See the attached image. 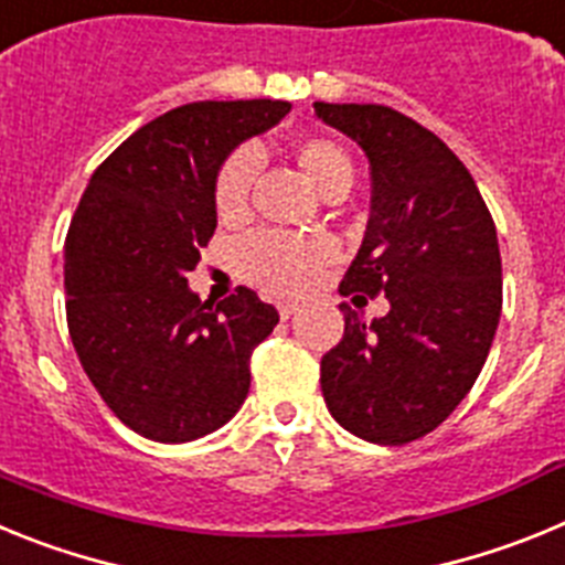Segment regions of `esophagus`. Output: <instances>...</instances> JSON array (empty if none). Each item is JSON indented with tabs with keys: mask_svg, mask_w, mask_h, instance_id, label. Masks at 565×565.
I'll use <instances>...</instances> for the list:
<instances>
[{
	"mask_svg": "<svg viewBox=\"0 0 565 565\" xmlns=\"http://www.w3.org/2000/svg\"><path fill=\"white\" fill-rule=\"evenodd\" d=\"M277 311H279V317H282V319H291L294 313L299 311V306H297V302H279Z\"/></svg>",
	"mask_w": 565,
	"mask_h": 565,
	"instance_id": "34e87169",
	"label": "esophagus"
}]
</instances>
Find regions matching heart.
<instances>
[{"label": "heart", "mask_w": 565, "mask_h": 565, "mask_svg": "<svg viewBox=\"0 0 565 565\" xmlns=\"http://www.w3.org/2000/svg\"><path fill=\"white\" fill-rule=\"evenodd\" d=\"M291 158L308 186L322 198L348 192L353 183V161L337 141L326 135H302L291 141ZM259 161L252 149H234L217 167L212 181L214 212L223 223H239L248 214L252 186ZM331 243L319 237L259 232L237 252L239 274L268 294L294 297L302 294L331 266Z\"/></svg>", "instance_id": "obj_1"}]
</instances>
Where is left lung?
<instances>
[{
  "label": "left lung",
  "instance_id": "1",
  "mask_svg": "<svg viewBox=\"0 0 565 565\" xmlns=\"http://www.w3.org/2000/svg\"><path fill=\"white\" fill-rule=\"evenodd\" d=\"M313 113L371 163V221L339 294L391 302L373 322L339 306L344 337L319 364L322 396L364 441H416L461 404L495 339V223L456 152L413 118L382 104L317 102Z\"/></svg>",
  "mask_w": 565,
  "mask_h": 565
}]
</instances>
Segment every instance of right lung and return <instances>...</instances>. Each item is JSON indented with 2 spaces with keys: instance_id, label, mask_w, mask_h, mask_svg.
I'll list each match as a JSON object with an SVG mask.
<instances>
[{
  "instance_id": "1",
  "label": "right lung",
  "mask_w": 565,
  "mask_h": 565,
  "mask_svg": "<svg viewBox=\"0 0 565 565\" xmlns=\"http://www.w3.org/2000/svg\"><path fill=\"white\" fill-rule=\"evenodd\" d=\"M291 104L194 102L143 124L93 172L64 239L67 328L84 373L138 436H209L246 402L252 351L277 308L237 288L217 308L189 291L217 228L214 172Z\"/></svg>"
}]
</instances>
